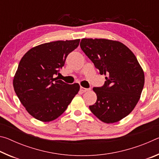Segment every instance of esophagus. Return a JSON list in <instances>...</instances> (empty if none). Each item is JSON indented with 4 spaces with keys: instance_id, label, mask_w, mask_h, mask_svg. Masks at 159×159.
I'll return each mask as SVG.
<instances>
[{
    "instance_id": "1",
    "label": "esophagus",
    "mask_w": 159,
    "mask_h": 159,
    "mask_svg": "<svg viewBox=\"0 0 159 159\" xmlns=\"http://www.w3.org/2000/svg\"><path fill=\"white\" fill-rule=\"evenodd\" d=\"M80 90L82 93H85V92H87V91L90 90V88H83V87H80Z\"/></svg>"
}]
</instances>
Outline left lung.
<instances>
[{
    "label": "left lung",
    "mask_w": 159,
    "mask_h": 159,
    "mask_svg": "<svg viewBox=\"0 0 159 159\" xmlns=\"http://www.w3.org/2000/svg\"><path fill=\"white\" fill-rule=\"evenodd\" d=\"M80 46L101 75L102 87L93 88L97 101L89 107L106 123L119 121L138 104L144 84V74L133 52L122 43L104 39H83Z\"/></svg>",
    "instance_id": "left-lung-1"
}]
</instances>
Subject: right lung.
Returning <instances> with one entry per match:
<instances>
[{
  "label": "right lung",
  "mask_w": 159,
  "mask_h": 159,
  "mask_svg": "<svg viewBox=\"0 0 159 159\" xmlns=\"http://www.w3.org/2000/svg\"><path fill=\"white\" fill-rule=\"evenodd\" d=\"M80 39L46 43L29 50L19 64L13 87L26 111L37 120L49 122L65 111L79 93V83L58 80L67 55L79 46Z\"/></svg>",
  "instance_id": "obj_1"
}]
</instances>
